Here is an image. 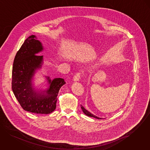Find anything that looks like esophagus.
<instances>
[{
	"label": "esophagus",
	"mask_w": 150,
	"mask_h": 150,
	"mask_svg": "<svg viewBox=\"0 0 150 150\" xmlns=\"http://www.w3.org/2000/svg\"><path fill=\"white\" fill-rule=\"evenodd\" d=\"M81 73H79V72H78V73H77L74 76V78H73V79H74V81H79V80L80 79V78H81Z\"/></svg>",
	"instance_id": "34e87169"
}]
</instances>
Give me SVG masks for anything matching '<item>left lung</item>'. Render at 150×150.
<instances>
[{
    "mask_svg": "<svg viewBox=\"0 0 150 150\" xmlns=\"http://www.w3.org/2000/svg\"><path fill=\"white\" fill-rule=\"evenodd\" d=\"M81 110H82L83 112L84 113V114H86V115L88 116H90V117H93L96 118V119H102V118H100V117H98V116H96L93 115L90 112H89V111H87L86 109H85L84 107L83 106H82L81 105Z\"/></svg>",
    "mask_w": 150,
    "mask_h": 150,
    "instance_id": "obj_1",
    "label": "left lung"
}]
</instances>
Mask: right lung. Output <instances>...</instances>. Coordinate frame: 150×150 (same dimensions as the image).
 I'll return each mask as SVG.
<instances>
[{"instance_id":"right-lung-1","label":"right lung","mask_w":150,"mask_h":150,"mask_svg":"<svg viewBox=\"0 0 150 150\" xmlns=\"http://www.w3.org/2000/svg\"><path fill=\"white\" fill-rule=\"evenodd\" d=\"M36 38L33 35L27 38L16 54L12 71V90L25 111L48 114L55 110L59 91L66 82L62 78L52 81L47 76L50 86L46 90H35L31 81L36 70L42 67L43 60L42 55H37L43 47Z\"/></svg>"}]
</instances>
